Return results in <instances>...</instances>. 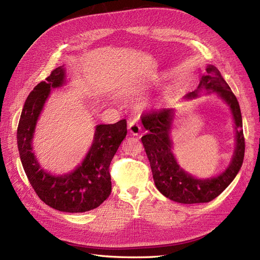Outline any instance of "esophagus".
<instances>
[{"label": "esophagus", "instance_id": "34e87169", "mask_svg": "<svg viewBox=\"0 0 260 260\" xmlns=\"http://www.w3.org/2000/svg\"><path fill=\"white\" fill-rule=\"evenodd\" d=\"M128 129H129V131H130L132 136H139L141 131H142V127H141V124L136 120L130 121Z\"/></svg>", "mask_w": 260, "mask_h": 260}]
</instances>
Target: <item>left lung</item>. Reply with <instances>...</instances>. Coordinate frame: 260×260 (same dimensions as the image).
<instances>
[{"instance_id": "8db88e82", "label": "left lung", "mask_w": 260, "mask_h": 260, "mask_svg": "<svg viewBox=\"0 0 260 260\" xmlns=\"http://www.w3.org/2000/svg\"><path fill=\"white\" fill-rule=\"evenodd\" d=\"M207 74L202 77L195 91L186 94L185 99L198 98L202 90L218 93L230 106L237 130V147L230 166L221 175L211 179H195L180 168L171 151V129L174 109L162 108L142 115V123L148 130L141 138L153 172L158 191L169 200L181 204L208 203L216 199L228 187L242 167L245 152V139L243 135L242 115L239 102L230 86L224 81L219 70L212 65L207 66Z\"/></svg>"}]
</instances>
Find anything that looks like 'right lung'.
Here are the masks:
<instances>
[{
	"label": "right lung",
	"mask_w": 260,
	"mask_h": 260,
	"mask_svg": "<svg viewBox=\"0 0 260 260\" xmlns=\"http://www.w3.org/2000/svg\"><path fill=\"white\" fill-rule=\"evenodd\" d=\"M65 82L64 67L55 68L28 95L17 128V144L23 170L42 202L65 212H84L99 207L112 192L109 165L127 136V120L96 125L93 144L82 164L70 174L55 177L44 171L32 153L36 123L51 89Z\"/></svg>",
	"instance_id": "1"
}]
</instances>
